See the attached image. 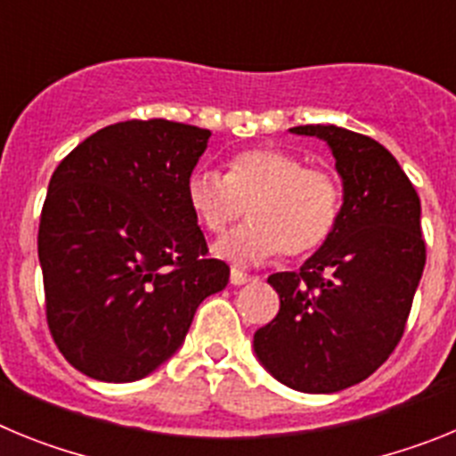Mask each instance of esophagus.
<instances>
[{"label":"esophagus","instance_id":"obj_1","mask_svg":"<svg viewBox=\"0 0 456 456\" xmlns=\"http://www.w3.org/2000/svg\"><path fill=\"white\" fill-rule=\"evenodd\" d=\"M251 281H253L251 273H244L241 269H237V267L231 269V283L232 285H247V283H251Z\"/></svg>","mask_w":456,"mask_h":456}]
</instances>
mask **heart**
<instances>
[{"instance_id":"b5f03b06","label":"heart","mask_w":456,"mask_h":456,"mask_svg":"<svg viewBox=\"0 0 456 456\" xmlns=\"http://www.w3.org/2000/svg\"><path fill=\"white\" fill-rule=\"evenodd\" d=\"M187 205L212 235H224L251 212L253 221L219 241L237 263H260L283 251L304 257L331 240L342 216V183L331 168L308 167L285 148H244L228 159L225 175L193 171Z\"/></svg>"}]
</instances>
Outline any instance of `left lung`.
Here are the masks:
<instances>
[{"mask_svg": "<svg viewBox=\"0 0 456 456\" xmlns=\"http://www.w3.org/2000/svg\"><path fill=\"white\" fill-rule=\"evenodd\" d=\"M289 132L329 143L345 187L331 240L299 272H278V315L253 336L260 363L301 393H338L368 379L402 340L425 269L420 199L379 141L336 125Z\"/></svg>", "mask_w": 456, "mask_h": 456, "instance_id": "8db88e82", "label": "left lung"}]
</instances>
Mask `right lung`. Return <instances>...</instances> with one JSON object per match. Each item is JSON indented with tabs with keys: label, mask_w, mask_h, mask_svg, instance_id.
Segmentation results:
<instances>
[{
	"label": "right lung",
	"mask_w": 456,
	"mask_h": 456,
	"mask_svg": "<svg viewBox=\"0 0 456 456\" xmlns=\"http://www.w3.org/2000/svg\"><path fill=\"white\" fill-rule=\"evenodd\" d=\"M209 130L164 118L107 125L52 173L38 225L45 315L72 368L136 381L173 356L231 267L209 256L187 180Z\"/></svg>",
	"instance_id": "1"
}]
</instances>
